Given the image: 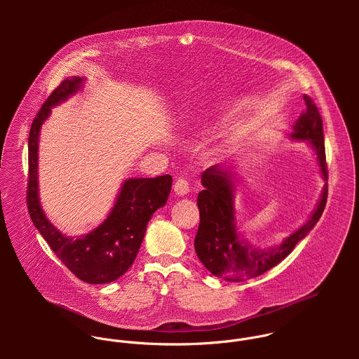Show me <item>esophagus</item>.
I'll return each instance as SVG.
<instances>
[{"mask_svg": "<svg viewBox=\"0 0 359 359\" xmlns=\"http://www.w3.org/2000/svg\"><path fill=\"white\" fill-rule=\"evenodd\" d=\"M174 192L180 196H184L189 192V184L185 178H178L174 184Z\"/></svg>", "mask_w": 359, "mask_h": 359, "instance_id": "34e87169", "label": "esophagus"}]
</instances>
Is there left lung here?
I'll return each mask as SVG.
<instances>
[{
    "label": "left lung",
    "mask_w": 359,
    "mask_h": 359,
    "mask_svg": "<svg viewBox=\"0 0 359 359\" xmlns=\"http://www.w3.org/2000/svg\"><path fill=\"white\" fill-rule=\"evenodd\" d=\"M306 109L300 114L290 135L296 141H308L313 148L326 181L318 207L307 222L287 236L279 246L255 248L239 239L233 208V174L221 165H211L202 174L203 191L199 192L198 207L201 224L195 238V250L205 268L217 278L241 282L256 278L289 256L319 221L327 201V165L322 117L313 101L304 95Z\"/></svg>",
    "instance_id": "1"
}]
</instances>
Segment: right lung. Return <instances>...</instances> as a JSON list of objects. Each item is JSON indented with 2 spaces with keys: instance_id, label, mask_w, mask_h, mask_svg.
I'll list each match as a JSON object with an SVG mask.
<instances>
[{
  "instance_id": "obj_1",
  "label": "right lung",
  "mask_w": 359,
  "mask_h": 359,
  "mask_svg": "<svg viewBox=\"0 0 359 359\" xmlns=\"http://www.w3.org/2000/svg\"><path fill=\"white\" fill-rule=\"evenodd\" d=\"M81 77L63 80L43 103L29 133L27 208L34 226L47 241L52 252L73 272L91 285L109 283L120 278L133 265L145 236L147 225L158 207L165 205L172 178H133L124 181L116 205L102 224L86 236L67 238L47 219L39 199L37 160L39 134L52 106L67 100L83 84Z\"/></svg>"
}]
</instances>
